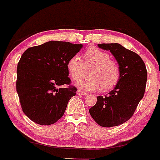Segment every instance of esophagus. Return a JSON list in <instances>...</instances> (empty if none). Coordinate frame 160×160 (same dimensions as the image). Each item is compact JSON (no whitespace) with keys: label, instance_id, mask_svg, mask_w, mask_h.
<instances>
[{"label":"esophagus","instance_id":"esophagus-1","mask_svg":"<svg viewBox=\"0 0 160 160\" xmlns=\"http://www.w3.org/2000/svg\"><path fill=\"white\" fill-rule=\"evenodd\" d=\"M77 94H78V95H80V96H86L87 95L86 92H84L82 91V90H77Z\"/></svg>","mask_w":160,"mask_h":160}]
</instances>
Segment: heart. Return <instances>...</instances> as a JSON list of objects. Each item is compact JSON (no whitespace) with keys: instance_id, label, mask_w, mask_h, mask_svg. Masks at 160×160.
<instances>
[{"instance_id":"heart-1","label":"heart","mask_w":160,"mask_h":160,"mask_svg":"<svg viewBox=\"0 0 160 160\" xmlns=\"http://www.w3.org/2000/svg\"><path fill=\"white\" fill-rule=\"evenodd\" d=\"M92 68L89 80L80 82L77 86L85 91L94 92L113 89L120 79V68L116 61L110 58L108 52L96 47H90L82 54L70 57L67 62V70L75 82L82 78L85 69Z\"/></svg>"}]
</instances>
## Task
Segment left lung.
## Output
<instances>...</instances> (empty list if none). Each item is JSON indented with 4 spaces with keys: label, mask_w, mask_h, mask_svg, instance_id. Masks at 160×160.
I'll list each match as a JSON object with an SVG mask.
<instances>
[{
    "label": "left lung",
    "mask_w": 160,
    "mask_h": 160,
    "mask_svg": "<svg viewBox=\"0 0 160 160\" xmlns=\"http://www.w3.org/2000/svg\"><path fill=\"white\" fill-rule=\"evenodd\" d=\"M98 47L113 54L121 76L108 95L98 96L96 104L89 112L98 125L114 127L131 119L143 98L147 82L146 67L139 55L117 43L98 44Z\"/></svg>",
    "instance_id": "obj_1"
}]
</instances>
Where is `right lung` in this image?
Instances as JSON below:
<instances>
[{
    "label": "right lung",
    "mask_w": 160,
    "mask_h": 160,
    "mask_svg": "<svg viewBox=\"0 0 160 160\" xmlns=\"http://www.w3.org/2000/svg\"><path fill=\"white\" fill-rule=\"evenodd\" d=\"M82 44L50 41L29 47L17 68L16 90L23 112L41 125H50L64 115L68 102L76 95L67 70L68 59ZM68 87L63 88L62 85Z\"/></svg>",
    "instance_id": "right-lung-1"
}]
</instances>
